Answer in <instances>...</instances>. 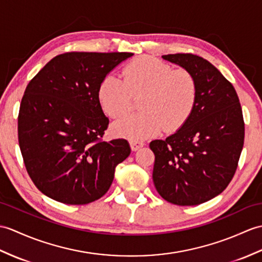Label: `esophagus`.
I'll return each mask as SVG.
<instances>
[{"mask_svg": "<svg viewBox=\"0 0 262 262\" xmlns=\"http://www.w3.org/2000/svg\"><path fill=\"white\" fill-rule=\"evenodd\" d=\"M143 146H144L143 142H134V141L130 142V148H132L133 151L138 150L139 148H142Z\"/></svg>", "mask_w": 262, "mask_h": 262, "instance_id": "34e87169", "label": "esophagus"}]
</instances>
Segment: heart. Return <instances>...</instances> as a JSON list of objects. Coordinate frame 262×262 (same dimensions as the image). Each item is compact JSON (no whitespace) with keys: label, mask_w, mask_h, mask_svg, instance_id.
<instances>
[{"label":"heart","mask_w":262,"mask_h":262,"mask_svg":"<svg viewBox=\"0 0 262 262\" xmlns=\"http://www.w3.org/2000/svg\"><path fill=\"white\" fill-rule=\"evenodd\" d=\"M143 95L135 116L116 121L117 136L139 142L156 136L164 128L175 132L191 116L198 98L196 79L188 70L176 69L150 57L133 60L121 79L108 75L98 89L100 105L108 116L123 117L129 111L132 97Z\"/></svg>","instance_id":"1"}]
</instances>
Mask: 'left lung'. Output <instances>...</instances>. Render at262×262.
<instances>
[{"instance_id":"obj_1","label":"left lung","mask_w":262,"mask_h":262,"mask_svg":"<svg viewBox=\"0 0 262 262\" xmlns=\"http://www.w3.org/2000/svg\"><path fill=\"white\" fill-rule=\"evenodd\" d=\"M162 58L191 72L198 98L180 129L150 142L153 182L167 202L198 205L222 193L233 178L245 139L242 109L232 84L208 60L191 53Z\"/></svg>"}]
</instances>
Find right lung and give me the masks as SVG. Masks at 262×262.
<instances>
[{
	"label": "right lung",
	"instance_id": "obj_1",
	"mask_svg": "<svg viewBox=\"0 0 262 262\" xmlns=\"http://www.w3.org/2000/svg\"><path fill=\"white\" fill-rule=\"evenodd\" d=\"M129 52H68L51 59L29 82L17 134L35 186L58 202L80 205L100 199L115 168L130 154L126 139L102 142L109 120L98 98L102 79Z\"/></svg>",
	"mask_w": 262,
	"mask_h": 262
}]
</instances>
